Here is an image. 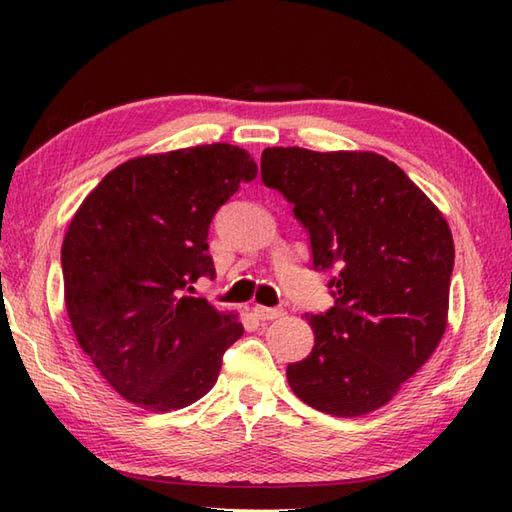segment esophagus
I'll return each mask as SVG.
<instances>
[{"label":"esophagus","mask_w":512,"mask_h":512,"mask_svg":"<svg viewBox=\"0 0 512 512\" xmlns=\"http://www.w3.org/2000/svg\"><path fill=\"white\" fill-rule=\"evenodd\" d=\"M253 314L259 319V321H273V319H279L284 317L286 310L281 308H266V306H255L253 308Z\"/></svg>","instance_id":"obj_1"}]
</instances>
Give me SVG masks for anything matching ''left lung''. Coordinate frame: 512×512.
Segmentation results:
<instances>
[{"instance_id":"8db88e82","label":"left lung","mask_w":512,"mask_h":512,"mask_svg":"<svg viewBox=\"0 0 512 512\" xmlns=\"http://www.w3.org/2000/svg\"><path fill=\"white\" fill-rule=\"evenodd\" d=\"M262 180L308 228L314 268H336L334 308L306 314L312 352L286 369L306 405L365 416L429 361L449 325V222L376 151L266 147Z\"/></svg>"}]
</instances>
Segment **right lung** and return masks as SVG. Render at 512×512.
<instances>
[{
    "mask_svg": "<svg viewBox=\"0 0 512 512\" xmlns=\"http://www.w3.org/2000/svg\"><path fill=\"white\" fill-rule=\"evenodd\" d=\"M257 176L242 147L213 143L123 162L81 202L61 246L76 343L125 400L165 413L209 394L244 334L237 312L191 297L213 275L215 211Z\"/></svg>",
    "mask_w": 512,
    "mask_h": 512,
    "instance_id": "add662e5",
    "label": "right lung"
}]
</instances>
